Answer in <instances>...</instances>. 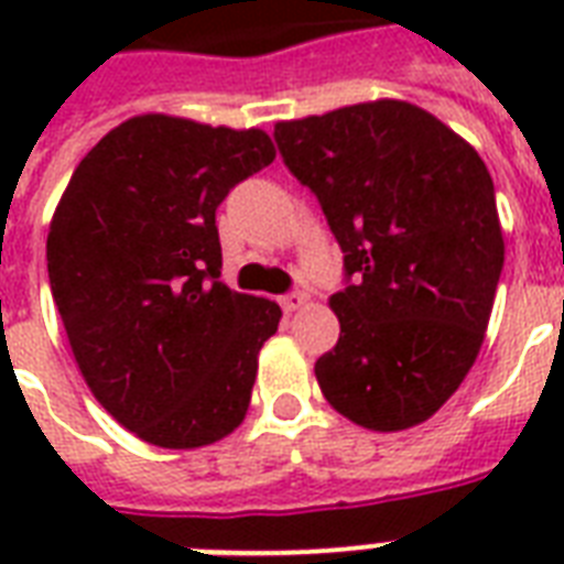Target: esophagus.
Here are the masks:
<instances>
[{"label":"esophagus","mask_w":564,"mask_h":564,"mask_svg":"<svg viewBox=\"0 0 564 564\" xmlns=\"http://www.w3.org/2000/svg\"><path fill=\"white\" fill-rule=\"evenodd\" d=\"M304 304H307V295H304V292H301V290L286 292V295H281L283 313H295V310H301V307H304Z\"/></svg>","instance_id":"obj_1"}]
</instances>
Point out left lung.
Masks as SVG:
<instances>
[{
    "instance_id": "obj_1",
    "label": "left lung",
    "mask_w": 564,
    "mask_h": 564,
    "mask_svg": "<svg viewBox=\"0 0 564 564\" xmlns=\"http://www.w3.org/2000/svg\"><path fill=\"white\" fill-rule=\"evenodd\" d=\"M274 143L343 248L339 343L316 360L327 403L380 433L427 421L477 360L503 269L486 163L394 99L278 122Z\"/></svg>"
}]
</instances>
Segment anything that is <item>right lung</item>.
<instances>
[{"label": "right lung", "mask_w": 564, "mask_h": 564, "mask_svg": "<svg viewBox=\"0 0 564 564\" xmlns=\"http://www.w3.org/2000/svg\"><path fill=\"white\" fill-rule=\"evenodd\" d=\"M272 140L145 113L78 163L46 239L48 286L96 401L149 445L202 447L246 419L281 307L230 292L216 210Z\"/></svg>", "instance_id": "1"}]
</instances>
